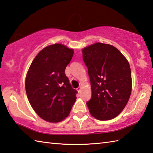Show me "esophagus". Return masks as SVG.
Returning <instances> with one entry per match:
<instances>
[{
  "instance_id": "34e87169",
  "label": "esophagus",
  "mask_w": 153,
  "mask_h": 153,
  "mask_svg": "<svg viewBox=\"0 0 153 153\" xmlns=\"http://www.w3.org/2000/svg\"><path fill=\"white\" fill-rule=\"evenodd\" d=\"M82 90V88L81 87H79L78 88H77V91H78V92H80V91H81Z\"/></svg>"
}]
</instances>
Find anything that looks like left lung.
Segmentation results:
<instances>
[{
  "mask_svg": "<svg viewBox=\"0 0 153 153\" xmlns=\"http://www.w3.org/2000/svg\"><path fill=\"white\" fill-rule=\"evenodd\" d=\"M91 88L88 109L94 118L110 120L126 106L132 90L129 63L114 47L96 43L83 49Z\"/></svg>",
  "mask_w": 153,
  "mask_h": 153,
  "instance_id": "obj_1",
  "label": "left lung"
}]
</instances>
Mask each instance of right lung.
I'll return each instance as SVG.
<instances>
[{
    "instance_id": "right-lung-1",
    "label": "right lung",
    "mask_w": 153,
    "mask_h": 153,
    "mask_svg": "<svg viewBox=\"0 0 153 153\" xmlns=\"http://www.w3.org/2000/svg\"><path fill=\"white\" fill-rule=\"evenodd\" d=\"M74 53L59 43L46 47L33 59L27 72V98L35 112L47 122L63 120L76 102L77 91L65 74Z\"/></svg>"
}]
</instances>
